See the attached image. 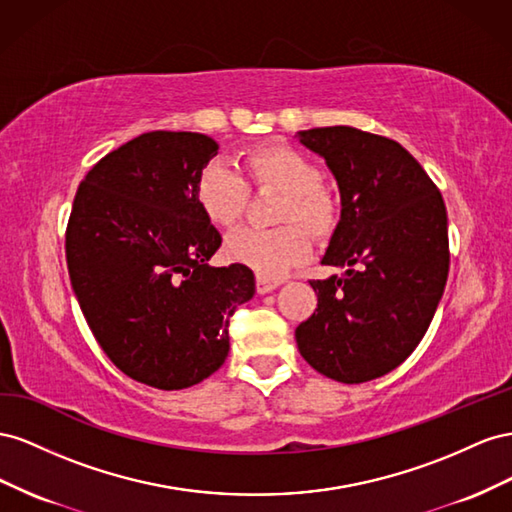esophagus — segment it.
Wrapping results in <instances>:
<instances>
[{
  "label": "esophagus",
  "instance_id": "1",
  "mask_svg": "<svg viewBox=\"0 0 512 512\" xmlns=\"http://www.w3.org/2000/svg\"><path fill=\"white\" fill-rule=\"evenodd\" d=\"M279 285H281V281H276V279H266V276H257V279H255L257 294H268V291L276 289Z\"/></svg>",
  "mask_w": 512,
  "mask_h": 512
}]
</instances>
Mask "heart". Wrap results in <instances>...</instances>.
<instances>
[{
  "label": "heart",
  "instance_id": "1",
  "mask_svg": "<svg viewBox=\"0 0 512 512\" xmlns=\"http://www.w3.org/2000/svg\"><path fill=\"white\" fill-rule=\"evenodd\" d=\"M244 178L221 163L203 167L195 199L203 216L218 229H233L246 212L251 184L257 191L283 193L272 229H242L227 240V255L266 279H279L311 253V240H330L341 225V199L324 182L313 158L289 145H259L242 154Z\"/></svg>",
  "mask_w": 512,
  "mask_h": 512
}]
</instances>
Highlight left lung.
Segmentation results:
<instances>
[{
  "label": "left lung",
  "instance_id": "left-lung-1",
  "mask_svg": "<svg viewBox=\"0 0 512 512\" xmlns=\"http://www.w3.org/2000/svg\"><path fill=\"white\" fill-rule=\"evenodd\" d=\"M341 191V225L311 281L317 309L296 328L302 358L343 384L382 377L410 356L435 315L448 276L440 188L401 143L352 126L302 130Z\"/></svg>",
  "mask_w": 512,
  "mask_h": 512
}]
</instances>
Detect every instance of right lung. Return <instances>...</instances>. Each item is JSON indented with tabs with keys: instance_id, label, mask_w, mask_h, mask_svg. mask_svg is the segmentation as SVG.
Listing matches in <instances>:
<instances>
[{
	"instance_id": "1",
	"label": "right lung",
	"mask_w": 512,
	"mask_h": 512,
	"mask_svg": "<svg viewBox=\"0 0 512 512\" xmlns=\"http://www.w3.org/2000/svg\"><path fill=\"white\" fill-rule=\"evenodd\" d=\"M214 139L152 130L102 156L79 184L66 261L87 326L128 377L182 390L221 369L229 317L253 270L210 268L221 233L195 199Z\"/></svg>"
}]
</instances>
